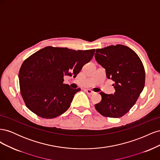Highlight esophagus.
Here are the masks:
<instances>
[{
	"mask_svg": "<svg viewBox=\"0 0 160 160\" xmlns=\"http://www.w3.org/2000/svg\"><path fill=\"white\" fill-rule=\"evenodd\" d=\"M87 93H88L89 95H93L95 92L93 91H92V90H91V89H85V90Z\"/></svg>",
	"mask_w": 160,
	"mask_h": 160,
	"instance_id": "esophagus-1",
	"label": "esophagus"
}]
</instances>
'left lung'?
<instances>
[{"instance_id":"left-lung-1","label":"left lung","mask_w":160,"mask_h":160,"mask_svg":"<svg viewBox=\"0 0 160 160\" xmlns=\"http://www.w3.org/2000/svg\"><path fill=\"white\" fill-rule=\"evenodd\" d=\"M96 61L106 71V76L115 82L113 95L101 92V101L95 105L104 117L118 118L126 114L142 92L146 72L136 52L123 45L96 49Z\"/></svg>"}]
</instances>
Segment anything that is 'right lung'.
Masks as SVG:
<instances>
[{"instance_id": "add662e5", "label": "right lung", "mask_w": 160, "mask_h": 160, "mask_svg": "<svg viewBox=\"0 0 160 160\" xmlns=\"http://www.w3.org/2000/svg\"><path fill=\"white\" fill-rule=\"evenodd\" d=\"M94 53L95 49L75 51L49 46L28 57L18 72L21 94L27 108L45 119L65 113L81 89L63 83L64 76L75 77Z\"/></svg>"}]
</instances>
